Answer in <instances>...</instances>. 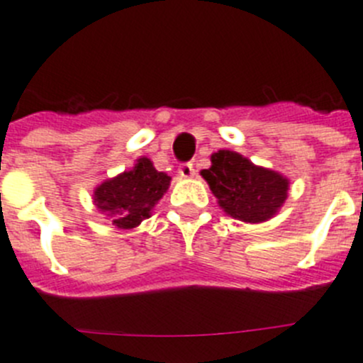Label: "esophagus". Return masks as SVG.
Segmentation results:
<instances>
[{"label":"esophagus","mask_w":363,"mask_h":363,"mask_svg":"<svg viewBox=\"0 0 363 363\" xmlns=\"http://www.w3.org/2000/svg\"><path fill=\"white\" fill-rule=\"evenodd\" d=\"M179 175L184 179H191L195 175V166L191 162H184V164L179 166Z\"/></svg>","instance_id":"esophagus-1"}]
</instances>
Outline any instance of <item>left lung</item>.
I'll return each instance as SVG.
<instances>
[{"label": "left lung", "instance_id": "left-lung-1", "mask_svg": "<svg viewBox=\"0 0 363 363\" xmlns=\"http://www.w3.org/2000/svg\"><path fill=\"white\" fill-rule=\"evenodd\" d=\"M218 206L233 218L262 222L277 213L287 197V179L260 168L230 150L211 155V168L202 169Z\"/></svg>", "mask_w": 363, "mask_h": 363}]
</instances>
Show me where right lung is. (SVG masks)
<instances>
[{
	"label": "right lung",
	"instance_id": "add662e5",
	"mask_svg": "<svg viewBox=\"0 0 363 363\" xmlns=\"http://www.w3.org/2000/svg\"><path fill=\"white\" fill-rule=\"evenodd\" d=\"M172 177L153 168L152 161L139 159L133 169L103 182L94 194L99 211L108 215L121 230L139 226L155 202L164 195Z\"/></svg>",
	"mask_w": 363,
	"mask_h": 363
}]
</instances>
